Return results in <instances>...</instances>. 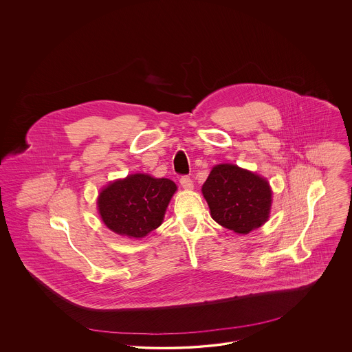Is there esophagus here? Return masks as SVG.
<instances>
[{
    "mask_svg": "<svg viewBox=\"0 0 352 352\" xmlns=\"http://www.w3.org/2000/svg\"><path fill=\"white\" fill-rule=\"evenodd\" d=\"M179 182H181L182 187L186 188V190H191V188L194 187V184H192V179H191L188 175H182V177H181V179H179Z\"/></svg>",
    "mask_w": 352,
    "mask_h": 352,
    "instance_id": "34e87169",
    "label": "esophagus"
}]
</instances>
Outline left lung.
Returning <instances> with one entry per match:
<instances>
[{
    "label": "left lung",
    "instance_id": "left-lung-1",
    "mask_svg": "<svg viewBox=\"0 0 352 352\" xmlns=\"http://www.w3.org/2000/svg\"><path fill=\"white\" fill-rule=\"evenodd\" d=\"M211 217L236 234H250L269 218L272 191L257 174L230 164L211 170L201 187Z\"/></svg>",
    "mask_w": 352,
    "mask_h": 352
}]
</instances>
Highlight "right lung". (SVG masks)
<instances>
[{
    "instance_id": "add662e5",
    "label": "right lung",
    "mask_w": 352,
    "mask_h": 352,
    "mask_svg": "<svg viewBox=\"0 0 352 352\" xmlns=\"http://www.w3.org/2000/svg\"><path fill=\"white\" fill-rule=\"evenodd\" d=\"M177 186L166 178L133 174L108 184L99 195L105 226L118 234L144 237L161 226Z\"/></svg>"
}]
</instances>
